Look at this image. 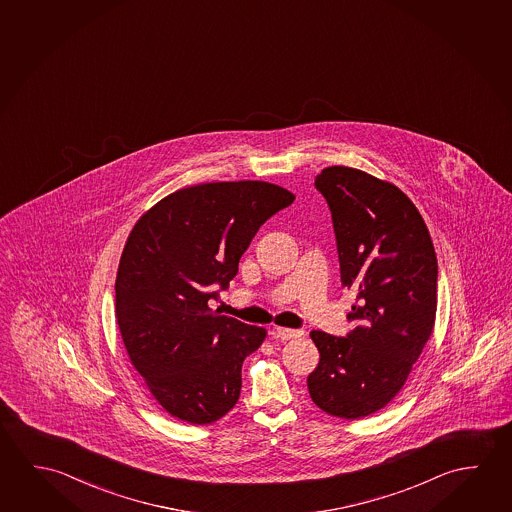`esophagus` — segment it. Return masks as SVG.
<instances>
[{
  "label": "esophagus",
  "mask_w": 512,
  "mask_h": 512,
  "mask_svg": "<svg viewBox=\"0 0 512 512\" xmlns=\"http://www.w3.org/2000/svg\"><path fill=\"white\" fill-rule=\"evenodd\" d=\"M277 337H280L282 341H289V339H298L303 336V330H294V328L278 327L275 328Z\"/></svg>",
  "instance_id": "1"
}]
</instances>
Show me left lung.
Masks as SVG:
<instances>
[{"mask_svg": "<svg viewBox=\"0 0 512 512\" xmlns=\"http://www.w3.org/2000/svg\"><path fill=\"white\" fill-rule=\"evenodd\" d=\"M314 185L327 200L341 282L357 296L346 337L312 330L319 364L307 377L321 411L357 419L380 411L402 389L432 334L437 259L414 203L359 169H323Z\"/></svg>", "mask_w": 512, "mask_h": 512, "instance_id": "8db88e82", "label": "left lung"}]
</instances>
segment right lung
<instances>
[{
  "instance_id": "1",
  "label": "right lung",
  "mask_w": 512,
  "mask_h": 512,
  "mask_svg": "<svg viewBox=\"0 0 512 512\" xmlns=\"http://www.w3.org/2000/svg\"><path fill=\"white\" fill-rule=\"evenodd\" d=\"M294 202L278 185L214 182L169 194L135 223L119 260L116 316L126 352L175 418L207 425L241 394L243 361L266 330L209 307L259 228Z\"/></svg>"
}]
</instances>
